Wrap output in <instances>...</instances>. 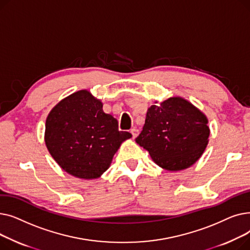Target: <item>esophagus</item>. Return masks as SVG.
Returning a JSON list of instances; mask_svg holds the SVG:
<instances>
[{"label": "esophagus", "mask_w": 250, "mask_h": 250, "mask_svg": "<svg viewBox=\"0 0 250 250\" xmlns=\"http://www.w3.org/2000/svg\"><path fill=\"white\" fill-rule=\"evenodd\" d=\"M130 134H132V136H133L134 139H136V138L138 137V135H139V129H137V128H132V129H130Z\"/></svg>", "instance_id": "34e87169"}]
</instances>
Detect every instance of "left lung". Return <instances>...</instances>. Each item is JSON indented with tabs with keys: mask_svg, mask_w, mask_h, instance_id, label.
I'll list each match as a JSON object with an SVG mask.
<instances>
[{
	"mask_svg": "<svg viewBox=\"0 0 250 250\" xmlns=\"http://www.w3.org/2000/svg\"><path fill=\"white\" fill-rule=\"evenodd\" d=\"M206 114L188 100L170 97L148 108L137 144L167 171L192 166L206 150L209 128Z\"/></svg>",
	"mask_w": 250,
	"mask_h": 250,
	"instance_id": "1",
	"label": "left lung"
}]
</instances>
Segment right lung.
<instances>
[{"mask_svg": "<svg viewBox=\"0 0 250 250\" xmlns=\"http://www.w3.org/2000/svg\"><path fill=\"white\" fill-rule=\"evenodd\" d=\"M102 107L90 91L80 90L62 99L46 117V148L60 167L77 178H99L123 142L132 138L118 130L117 121Z\"/></svg>", "mask_w": 250, "mask_h": 250, "instance_id": "add662e5", "label": "right lung"}]
</instances>
